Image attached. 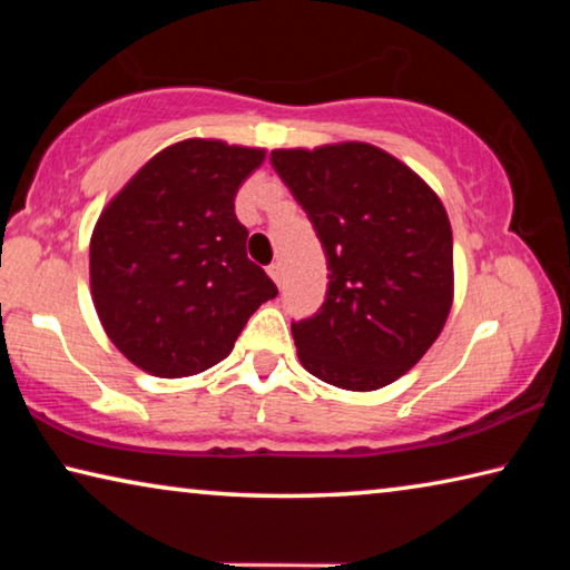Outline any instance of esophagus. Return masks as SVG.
<instances>
[{
    "mask_svg": "<svg viewBox=\"0 0 570 570\" xmlns=\"http://www.w3.org/2000/svg\"><path fill=\"white\" fill-rule=\"evenodd\" d=\"M266 272H268V276H272V278H274V282H276V284H282V278H284V268H282V264H278V262H274L272 266H268V268H266Z\"/></svg>",
    "mask_w": 570,
    "mask_h": 570,
    "instance_id": "1",
    "label": "esophagus"
}]
</instances>
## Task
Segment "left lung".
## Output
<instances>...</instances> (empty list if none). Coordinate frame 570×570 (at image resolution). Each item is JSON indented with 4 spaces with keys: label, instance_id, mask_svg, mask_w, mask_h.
Segmentation results:
<instances>
[{
    "label": "left lung",
    "instance_id": "1",
    "mask_svg": "<svg viewBox=\"0 0 570 570\" xmlns=\"http://www.w3.org/2000/svg\"><path fill=\"white\" fill-rule=\"evenodd\" d=\"M272 166L322 240L320 312L292 322L298 360L334 387L372 392L412 370L452 306V228L428 183L370 142L274 150Z\"/></svg>",
    "mask_w": 570,
    "mask_h": 570
}]
</instances>
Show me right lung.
Wrapping results in <instances>:
<instances>
[{
    "label": "right lung",
    "instance_id": "1",
    "mask_svg": "<svg viewBox=\"0 0 570 570\" xmlns=\"http://www.w3.org/2000/svg\"><path fill=\"white\" fill-rule=\"evenodd\" d=\"M266 150L190 138L160 150L102 210L90 286L110 342L156 377H190L230 354L278 294L246 256L236 193Z\"/></svg>",
    "mask_w": 570,
    "mask_h": 570
}]
</instances>
